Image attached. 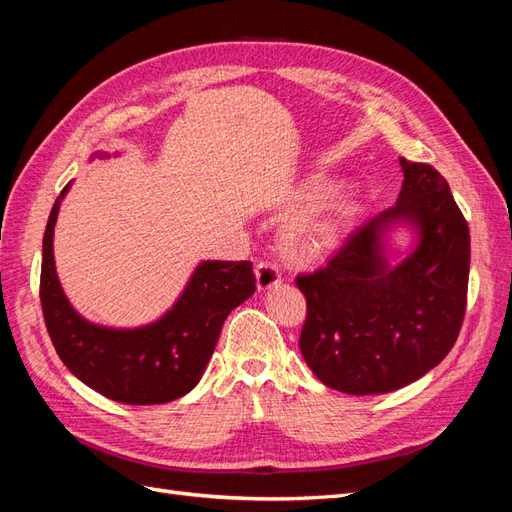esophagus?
<instances>
[{
  "instance_id": "obj_1",
  "label": "esophagus",
  "mask_w": 512,
  "mask_h": 512,
  "mask_svg": "<svg viewBox=\"0 0 512 512\" xmlns=\"http://www.w3.org/2000/svg\"><path fill=\"white\" fill-rule=\"evenodd\" d=\"M254 273H256V286H258V290H269V288H273V286H277V284L282 282L280 269H277L273 262H267V260L258 262Z\"/></svg>"
}]
</instances>
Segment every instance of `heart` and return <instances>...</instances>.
<instances>
[{
    "label": "heart",
    "instance_id": "obj_1",
    "mask_svg": "<svg viewBox=\"0 0 512 512\" xmlns=\"http://www.w3.org/2000/svg\"><path fill=\"white\" fill-rule=\"evenodd\" d=\"M331 192L329 183H309L303 190V200H316ZM359 213V207L352 198H339L337 203L324 207L322 211L307 215L292 222L286 230V250L299 262H314L331 254L342 241L348 224Z\"/></svg>",
    "mask_w": 512,
    "mask_h": 512
}]
</instances>
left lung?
Listing matches in <instances>:
<instances>
[{
  "mask_svg": "<svg viewBox=\"0 0 512 512\" xmlns=\"http://www.w3.org/2000/svg\"><path fill=\"white\" fill-rule=\"evenodd\" d=\"M397 205L346 237L314 273H299L307 314L299 348L316 378L348 395L401 389L455 346L468 305L470 230L446 179L401 158ZM395 219L419 228V247L391 270L379 232Z\"/></svg>",
  "mask_w": 512,
  "mask_h": 512,
  "instance_id": "obj_1",
  "label": "left lung"
}]
</instances>
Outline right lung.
<instances>
[{"label": "right lung", "instance_id": "obj_1", "mask_svg": "<svg viewBox=\"0 0 512 512\" xmlns=\"http://www.w3.org/2000/svg\"><path fill=\"white\" fill-rule=\"evenodd\" d=\"M68 188L70 183L46 222L40 271L44 324L59 359L91 389L121 404H166L190 393L211 359L226 316L256 290L252 262H203L175 307L149 327H96L74 312L55 273L53 230Z\"/></svg>", "mask_w": 512, "mask_h": 512}]
</instances>
